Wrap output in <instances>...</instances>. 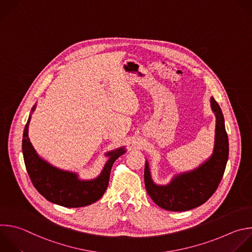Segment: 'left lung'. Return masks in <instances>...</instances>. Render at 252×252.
<instances>
[{"label": "left lung", "instance_id": "8db88e82", "mask_svg": "<svg viewBox=\"0 0 252 252\" xmlns=\"http://www.w3.org/2000/svg\"><path fill=\"white\" fill-rule=\"evenodd\" d=\"M211 105L217 117V125L215 148L209 160L197 169L174 177L165 186L153 183L147 161L145 163L146 192L153 202L164 210L182 212L201 206L212 197L222 179L228 158V138L221 110L214 98H211Z\"/></svg>", "mask_w": 252, "mask_h": 252}]
</instances>
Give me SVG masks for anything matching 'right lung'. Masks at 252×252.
<instances>
[{"label":"right lung","mask_w":252,"mask_h":252,"mask_svg":"<svg viewBox=\"0 0 252 252\" xmlns=\"http://www.w3.org/2000/svg\"><path fill=\"white\" fill-rule=\"evenodd\" d=\"M34 109L35 106L32 111ZM30 121L31 116L24 130L23 153L27 171L35 189L49 202L66 208L85 207L97 202L108 188L114 162L126 150L121 147L107 153L110 159L101 175L94 180L82 181L75 173L57 169L37 155L29 138Z\"/></svg>","instance_id":"add662e5"}]
</instances>
